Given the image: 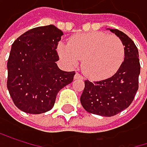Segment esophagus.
<instances>
[{"mask_svg": "<svg viewBox=\"0 0 147 147\" xmlns=\"http://www.w3.org/2000/svg\"><path fill=\"white\" fill-rule=\"evenodd\" d=\"M74 78H75V79H78V80H83V79H84V77H83L82 75H80L79 73H76Z\"/></svg>", "mask_w": 147, "mask_h": 147, "instance_id": "obj_1", "label": "esophagus"}]
</instances>
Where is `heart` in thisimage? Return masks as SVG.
<instances>
[{
  "mask_svg": "<svg viewBox=\"0 0 147 147\" xmlns=\"http://www.w3.org/2000/svg\"><path fill=\"white\" fill-rule=\"evenodd\" d=\"M59 56L75 67L83 59L82 68L93 79H104L113 75L124 60L125 47L116 36L105 32L79 34L71 37L68 45L59 43Z\"/></svg>",
  "mask_w": 147,
  "mask_h": 147,
  "instance_id": "1",
  "label": "heart"
}]
</instances>
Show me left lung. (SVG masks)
<instances>
[{"mask_svg":"<svg viewBox=\"0 0 147 147\" xmlns=\"http://www.w3.org/2000/svg\"><path fill=\"white\" fill-rule=\"evenodd\" d=\"M125 46V59L115 74L106 79L84 81L80 101L90 113L111 117L131 104L139 89L140 63L139 51L133 41L119 29H111Z\"/></svg>","mask_w":147,"mask_h":147,"instance_id":"8db88e82","label":"left lung"}]
</instances>
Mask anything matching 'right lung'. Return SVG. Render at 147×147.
<instances>
[{"mask_svg":"<svg viewBox=\"0 0 147 147\" xmlns=\"http://www.w3.org/2000/svg\"><path fill=\"white\" fill-rule=\"evenodd\" d=\"M63 33L54 25L34 28L12 44L7 86L17 108L30 114L49 111L57 93L73 81L75 71L61 70L56 49Z\"/></svg>","mask_w":147,"mask_h":147,"instance_id":"add662e5","label":"right lung"}]
</instances>
